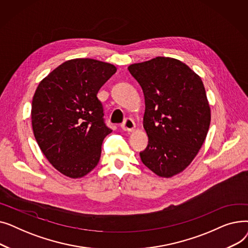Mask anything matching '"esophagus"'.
I'll return each mask as SVG.
<instances>
[{"label":"esophagus","instance_id":"34e87169","mask_svg":"<svg viewBox=\"0 0 248 248\" xmlns=\"http://www.w3.org/2000/svg\"><path fill=\"white\" fill-rule=\"evenodd\" d=\"M122 128L124 132H133L136 128V124L132 119H125L122 124Z\"/></svg>","mask_w":248,"mask_h":248}]
</instances>
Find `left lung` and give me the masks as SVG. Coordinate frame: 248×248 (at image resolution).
Instances as JSON below:
<instances>
[{
    "label": "left lung",
    "instance_id": "obj_1",
    "mask_svg": "<svg viewBox=\"0 0 248 248\" xmlns=\"http://www.w3.org/2000/svg\"><path fill=\"white\" fill-rule=\"evenodd\" d=\"M128 71L145 95L144 128L149 138L140 153L159 177L184 171L206 139L211 111L204 84L188 65L170 57L135 63Z\"/></svg>",
    "mask_w": 248,
    "mask_h": 248
}]
</instances>
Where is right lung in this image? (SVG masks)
<instances>
[{
  "label": "right lung",
  "instance_id": "right-lung-1",
  "mask_svg": "<svg viewBox=\"0 0 248 248\" xmlns=\"http://www.w3.org/2000/svg\"><path fill=\"white\" fill-rule=\"evenodd\" d=\"M115 72L112 64L76 58L39 83L32 100L33 133L48 162L61 174L81 178L98 164L102 141L111 129L104 124L97 93Z\"/></svg>",
  "mask_w": 248,
  "mask_h": 248
}]
</instances>
